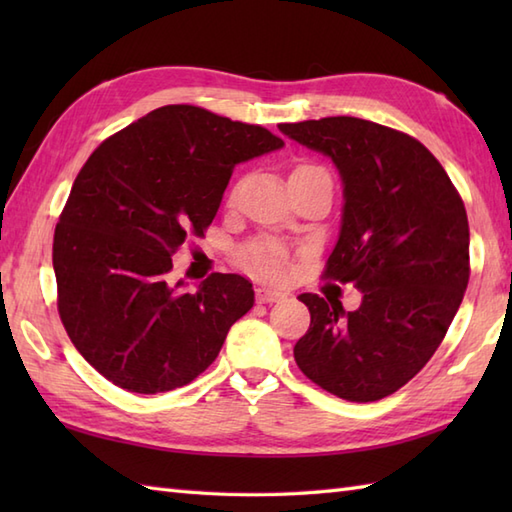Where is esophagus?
I'll return each instance as SVG.
<instances>
[{
    "label": "esophagus",
    "mask_w": 512,
    "mask_h": 512,
    "mask_svg": "<svg viewBox=\"0 0 512 512\" xmlns=\"http://www.w3.org/2000/svg\"><path fill=\"white\" fill-rule=\"evenodd\" d=\"M255 295H257V301H259V303H275V301L286 297L284 292H279V290H275V288H266V286H259V288L255 290Z\"/></svg>",
    "instance_id": "esophagus-1"
}]
</instances>
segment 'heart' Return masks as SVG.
I'll return each instance as SVG.
<instances>
[{
	"label": "heart",
	"mask_w": 512,
	"mask_h": 512,
	"mask_svg": "<svg viewBox=\"0 0 512 512\" xmlns=\"http://www.w3.org/2000/svg\"><path fill=\"white\" fill-rule=\"evenodd\" d=\"M299 169H310V167H299ZM286 259H288L286 250L273 242H257L244 250V264L250 273H255L257 277H264V279H273V281L284 277Z\"/></svg>",
	"instance_id": "obj_1"
}]
</instances>
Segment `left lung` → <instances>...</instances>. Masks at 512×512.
<instances>
[{
	"instance_id": "left-lung-1",
	"label": "left lung",
	"mask_w": 512,
	"mask_h": 512,
	"mask_svg": "<svg viewBox=\"0 0 512 512\" xmlns=\"http://www.w3.org/2000/svg\"><path fill=\"white\" fill-rule=\"evenodd\" d=\"M279 132L339 169L341 233L323 275L363 292L352 312L299 295L310 328L295 361L334 396L380 400L427 365L460 308L471 275L464 202L436 156L391 127L328 116Z\"/></svg>"
}]
</instances>
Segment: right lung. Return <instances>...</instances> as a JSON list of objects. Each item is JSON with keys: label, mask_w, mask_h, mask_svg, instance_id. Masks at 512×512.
<instances>
[{"label": "right lung", "mask_w": 512, "mask_h": 512, "mask_svg": "<svg viewBox=\"0 0 512 512\" xmlns=\"http://www.w3.org/2000/svg\"><path fill=\"white\" fill-rule=\"evenodd\" d=\"M284 140L195 105H165L94 149L54 228L59 317L76 350L134 394L189 385L253 308V284L213 273L171 284V255L202 237L239 162Z\"/></svg>", "instance_id": "1"}]
</instances>
